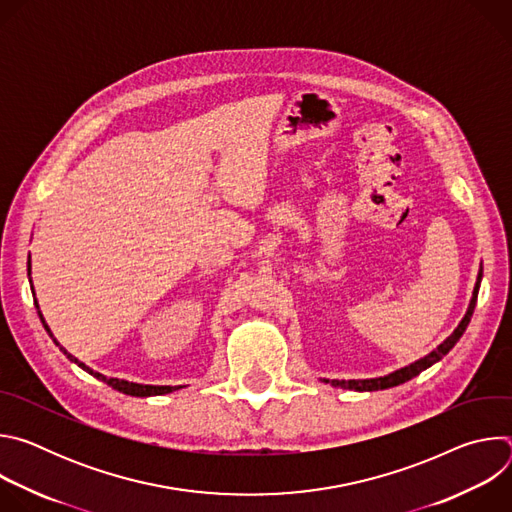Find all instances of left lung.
<instances>
[{
    "label": "left lung",
    "mask_w": 512,
    "mask_h": 512,
    "mask_svg": "<svg viewBox=\"0 0 512 512\" xmlns=\"http://www.w3.org/2000/svg\"><path fill=\"white\" fill-rule=\"evenodd\" d=\"M480 281H482V265H480V271H478V277H476V285H474V291H472V300L468 304V310L462 318V322L458 324V328L440 344L437 348H433L429 354H425L423 358L407 364V367L399 369V371H393L385 377H377V379H350V381H330V379H320L322 383H328L332 387H340V389H350V391H381V389H389V387H397L401 383H407L411 381L413 377H417L421 371L429 369L431 364H435L437 360H442L454 346L456 342L462 338V334L466 332L468 324H470V318L474 314V308H476V300H478V289H480Z\"/></svg>",
    "instance_id": "8db88e82"
}]
</instances>
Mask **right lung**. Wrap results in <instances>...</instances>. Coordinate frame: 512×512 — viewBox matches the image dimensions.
<instances>
[{"mask_svg":"<svg viewBox=\"0 0 512 512\" xmlns=\"http://www.w3.org/2000/svg\"><path fill=\"white\" fill-rule=\"evenodd\" d=\"M30 271H32V265H30V261H28V277H30ZM30 283H32V279H30ZM32 294H34V285H32ZM34 304H36V308H38V316H40V320H42V324H44L46 332L50 334V338L54 340V344H56V346H60V342H58V340L54 338V334L50 332V328H48V324H46V320H44V316H42V312H40L38 302H34ZM60 350L66 354V358H68L70 362L79 364V367H81L83 371H87V373H89V375H93L95 379H99V381L107 383L111 389H115V391H119V393L131 395V397H154V395H166V393H172V391L182 389V385H178V387H170V385H139V383H129V381H123V379H111V377H105V375L95 373L93 369H89L87 364H85V362H81L77 356H72L70 352H66V348H62V346H60Z\"/></svg>","mask_w":512,"mask_h":512,"instance_id":"obj_1","label":"right lung"}]
</instances>
